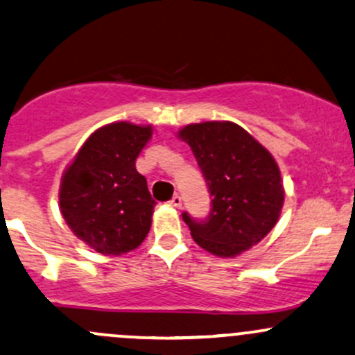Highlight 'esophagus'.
Instances as JSON below:
<instances>
[{
  "instance_id": "esophagus-1",
  "label": "esophagus",
  "mask_w": 355,
  "mask_h": 355,
  "mask_svg": "<svg viewBox=\"0 0 355 355\" xmlns=\"http://www.w3.org/2000/svg\"><path fill=\"white\" fill-rule=\"evenodd\" d=\"M170 205H171V207H175V209H180L182 207V198L178 197V196H175L170 200Z\"/></svg>"
}]
</instances>
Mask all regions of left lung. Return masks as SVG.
<instances>
[{
    "mask_svg": "<svg viewBox=\"0 0 355 355\" xmlns=\"http://www.w3.org/2000/svg\"><path fill=\"white\" fill-rule=\"evenodd\" d=\"M178 138L192 150L212 196L207 219L182 214L193 241L219 258H234L258 244L276 225L285 202L272 155L231 121L187 124Z\"/></svg>",
    "mask_w": 355,
    "mask_h": 355,
    "instance_id": "left-lung-1",
    "label": "left lung"
}]
</instances>
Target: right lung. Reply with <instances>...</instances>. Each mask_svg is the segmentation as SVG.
Wrapping results in <instances>:
<instances>
[{"label": "right lung", "instance_id": "add662e5", "mask_svg": "<svg viewBox=\"0 0 355 355\" xmlns=\"http://www.w3.org/2000/svg\"><path fill=\"white\" fill-rule=\"evenodd\" d=\"M153 128L111 123L87 139L62 175L58 205L80 241L106 256L133 251L145 241L157 202L136 158Z\"/></svg>", "mask_w": 355, "mask_h": 355}]
</instances>
